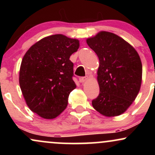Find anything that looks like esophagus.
<instances>
[{
	"label": "esophagus",
	"mask_w": 155,
	"mask_h": 155,
	"mask_svg": "<svg viewBox=\"0 0 155 155\" xmlns=\"http://www.w3.org/2000/svg\"><path fill=\"white\" fill-rule=\"evenodd\" d=\"M88 79V76H84V77H81L79 79V81H81V82H84V81H86Z\"/></svg>",
	"instance_id": "esophagus-1"
}]
</instances>
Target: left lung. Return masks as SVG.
<instances>
[{
	"mask_svg": "<svg viewBox=\"0 0 155 155\" xmlns=\"http://www.w3.org/2000/svg\"><path fill=\"white\" fill-rule=\"evenodd\" d=\"M87 44L99 58L100 93L92 100V106L104 116H119L139 92L142 81L139 55L126 41L110 32H99L87 39Z\"/></svg>",
	"mask_w": 155,
	"mask_h": 155,
	"instance_id": "1",
	"label": "left lung"
}]
</instances>
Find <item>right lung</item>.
<instances>
[{
  "instance_id": "add662e5",
  "label": "right lung",
  "mask_w": 155,
  "mask_h": 155,
  "mask_svg": "<svg viewBox=\"0 0 155 155\" xmlns=\"http://www.w3.org/2000/svg\"><path fill=\"white\" fill-rule=\"evenodd\" d=\"M79 47L77 39L62 34L41 39L27 51L19 70V86L28 107L44 119L59 116L76 87L70 56Z\"/></svg>"
}]
</instances>
